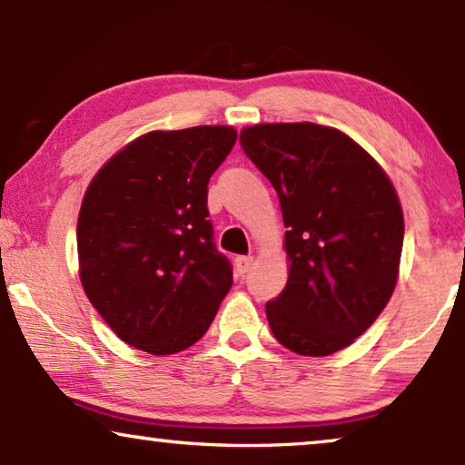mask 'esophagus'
I'll return each mask as SVG.
<instances>
[{"mask_svg":"<svg viewBox=\"0 0 465 465\" xmlns=\"http://www.w3.org/2000/svg\"><path fill=\"white\" fill-rule=\"evenodd\" d=\"M253 266V258L252 256H237L234 258V269H237L239 275H245Z\"/></svg>","mask_w":465,"mask_h":465,"instance_id":"34e87169","label":"esophagus"}]
</instances>
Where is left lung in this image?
Listing matches in <instances>:
<instances>
[{
  "instance_id": "8db88e82",
  "label": "left lung",
  "mask_w": 465,
  "mask_h": 465,
  "mask_svg": "<svg viewBox=\"0 0 465 465\" xmlns=\"http://www.w3.org/2000/svg\"><path fill=\"white\" fill-rule=\"evenodd\" d=\"M247 158L282 205L288 283L266 302L275 339L322 358L364 334L398 282L404 215L379 163L339 129L313 123L241 131Z\"/></svg>"
}]
</instances>
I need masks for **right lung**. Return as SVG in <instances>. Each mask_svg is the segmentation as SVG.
I'll list each match as a JSON object with an SVG mask.
<instances>
[{"instance_id": "right-lung-1", "label": "right lung", "mask_w": 465, "mask_h": 465, "mask_svg": "<svg viewBox=\"0 0 465 465\" xmlns=\"http://www.w3.org/2000/svg\"><path fill=\"white\" fill-rule=\"evenodd\" d=\"M234 142L232 126L145 133L86 188L80 282L126 345L177 353L212 326L232 266L213 243L207 183Z\"/></svg>"}]
</instances>
